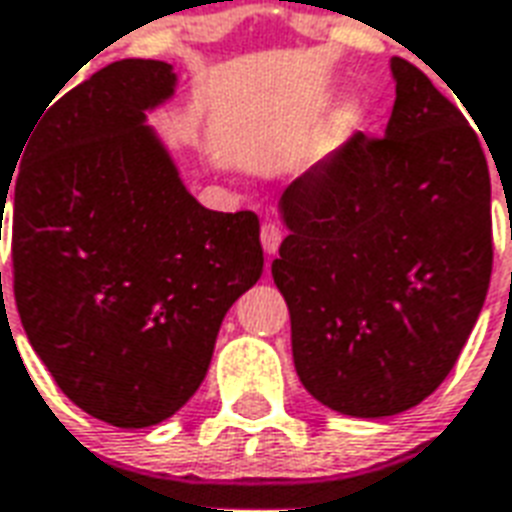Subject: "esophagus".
I'll use <instances>...</instances> for the list:
<instances>
[{
  "instance_id": "esophagus-1",
  "label": "esophagus",
  "mask_w": 512,
  "mask_h": 512,
  "mask_svg": "<svg viewBox=\"0 0 512 512\" xmlns=\"http://www.w3.org/2000/svg\"><path fill=\"white\" fill-rule=\"evenodd\" d=\"M260 241H263L266 255H276V249L282 244V227L274 225V222H266V225L260 227Z\"/></svg>"
}]
</instances>
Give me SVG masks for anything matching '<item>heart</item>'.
<instances>
[{
    "instance_id": "b5f03b06",
    "label": "heart",
    "mask_w": 512,
    "mask_h": 512,
    "mask_svg": "<svg viewBox=\"0 0 512 512\" xmlns=\"http://www.w3.org/2000/svg\"><path fill=\"white\" fill-rule=\"evenodd\" d=\"M363 121V111L358 102H347V105H342L339 111L333 113L331 121H328V127H325L323 138H320V157H325V154H331V151H336L339 146H344V140H350L352 135H355V130L361 127Z\"/></svg>"
}]
</instances>
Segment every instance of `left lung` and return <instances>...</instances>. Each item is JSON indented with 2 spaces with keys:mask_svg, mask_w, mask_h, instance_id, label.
Segmentation results:
<instances>
[{
  "mask_svg": "<svg viewBox=\"0 0 512 512\" xmlns=\"http://www.w3.org/2000/svg\"><path fill=\"white\" fill-rule=\"evenodd\" d=\"M382 138L352 135L279 198L290 236L271 266L295 372L352 418L437 391L478 323L494 263L486 154L464 113L393 56Z\"/></svg>",
  "mask_w": 512,
  "mask_h": 512,
  "instance_id": "left-lung-1",
  "label": "left lung"
}]
</instances>
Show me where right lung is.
<instances>
[{
  "instance_id": "obj_1",
  "label": "right lung",
  "mask_w": 512,
  "mask_h": 512,
  "mask_svg": "<svg viewBox=\"0 0 512 512\" xmlns=\"http://www.w3.org/2000/svg\"><path fill=\"white\" fill-rule=\"evenodd\" d=\"M176 81L154 59L102 67L43 108L0 184L29 344L67 399L119 429L192 399L227 309L263 274L257 214L200 206L146 124Z\"/></svg>"
}]
</instances>
